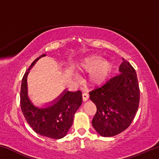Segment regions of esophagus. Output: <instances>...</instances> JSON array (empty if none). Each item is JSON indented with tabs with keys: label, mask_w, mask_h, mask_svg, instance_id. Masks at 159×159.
<instances>
[{
	"label": "esophagus",
	"mask_w": 159,
	"mask_h": 159,
	"mask_svg": "<svg viewBox=\"0 0 159 159\" xmlns=\"http://www.w3.org/2000/svg\"><path fill=\"white\" fill-rule=\"evenodd\" d=\"M82 97H83V101H87L88 99L89 98V95H88V94L87 93H83Z\"/></svg>",
	"instance_id": "34e87169"
}]
</instances>
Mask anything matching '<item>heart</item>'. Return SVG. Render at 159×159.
<instances>
[{
  "instance_id": "b5f03b06",
  "label": "heart",
  "mask_w": 159,
  "mask_h": 159,
  "mask_svg": "<svg viewBox=\"0 0 159 159\" xmlns=\"http://www.w3.org/2000/svg\"><path fill=\"white\" fill-rule=\"evenodd\" d=\"M111 67V61L109 60H102L97 55L85 58L78 69L81 72H91L89 83L92 85H98L104 81Z\"/></svg>"
}]
</instances>
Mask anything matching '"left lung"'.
Wrapping results in <instances>:
<instances>
[{
	"mask_svg": "<svg viewBox=\"0 0 159 159\" xmlns=\"http://www.w3.org/2000/svg\"><path fill=\"white\" fill-rule=\"evenodd\" d=\"M118 75L89 93L97 107L92 124L103 137H112L127 129L138 109L139 88L135 70L125 59Z\"/></svg>",
	"mask_w": 159,
	"mask_h": 159,
	"instance_id": "8db88e82",
	"label": "left lung"
}]
</instances>
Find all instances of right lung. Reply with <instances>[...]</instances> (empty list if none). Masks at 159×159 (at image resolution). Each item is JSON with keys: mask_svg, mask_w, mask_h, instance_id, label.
Wrapping results in <instances>:
<instances>
[{"mask_svg": "<svg viewBox=\"0 0 159 159\" xmlns=\"http://www.w3.org/2000/svg\"><path fill=\"white\" fill-rule=\"evenodd\" d=\"M35 60L24 75L20 91V105L25 119L36 133L52 139L62 138L73 124L74 114L82 104L81 91H64L55 104L40 109L34 106L27 95L26 78L29 71L39 58Z\"/></svg>", "mask_w": 159, "mask_h": 159, "instance_id": "obj_1", "label": "right lung"}]
</instances>
